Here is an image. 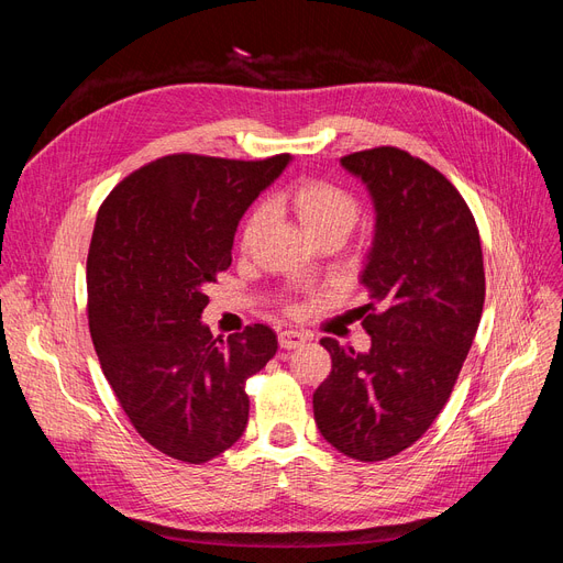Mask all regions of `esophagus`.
I'll return each instance as SVG.
<instances>
[{
  "instance_id": "34e87169",
  "label": "esophagus",
  "mask_w": 563,
  "mask_h": 563,
  "mask_svg": "<svg viewBox=\"0 0 563 563\" xmlns=\"http://www.w3.org/2000/svg\"><path fill=\"white\" fill-rule=\"evenodd\" d=\"M308 343V335L305 333H300V331H282L279 333V345L284 347V350H296V347H300V345H305Z\"/></svg>"
}]
</instances>
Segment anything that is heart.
<instances>
[{
    "instance_id": "1",
    "label": "heart",
    "mask_w": 563,
    "mask_h": 563,
    "mask_svg": "<svg viewBox=\"0 0 563 563\" xmlns=\"http://www.w3.org/2000/svg\"><path fill=\"white\" fill-rule=\"evenodd\" d=\"M277 201H282L286 209H291L302 232L312 242L327 240V236H335V240L343 242L354 228L356 218H360V203H356L354 195L347 192L345 187L329 180H302L282 197H277ZM263 225L265 209L255 207L242 225L244 249L253 244ZM288 310H296V305H288Z\"/></svg>"
}]
</instances>
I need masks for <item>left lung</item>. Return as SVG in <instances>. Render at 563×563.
<instances>
[{"mask_svg": "<svg viewBox=\"0 0 563 563\" xmlns=\"http://www.w3.org/2000/svg\"><path fill=\"white\" fill-rule=\"evenodd\" d=\"M340 164L376 209L360 308L371 350L321 338L333 366L312 404L333 449L376 463L416 444L449 401L479 329L484 255L465 199L428 162L373 147Z\"/></svg>", "mask_w": 563, "mask_h": 563, "instance_id": "left-lung-1", "label": "left lung"}]
</instances>
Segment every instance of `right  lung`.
<instances>
[{
    "mask_svg": "<svg viewBox=\"0 0 563 563\" xmlns=\"http://www.w3.org/2000/svg\"><path fill=\"white\" fill-rule=\"evenodd\" d=\"M288 162L168 155L124 178L98 211L87 291L100 368L135 432L183 463H207L244 434L246 380L277 352L265 323L223 343L201 312L242 216Z\"/></svg>",
    "mask_w": 563,
    "mask_h": 563,
    "instance_id": "right-lung-1",
    "label": "right lung"
}]
</instances>
